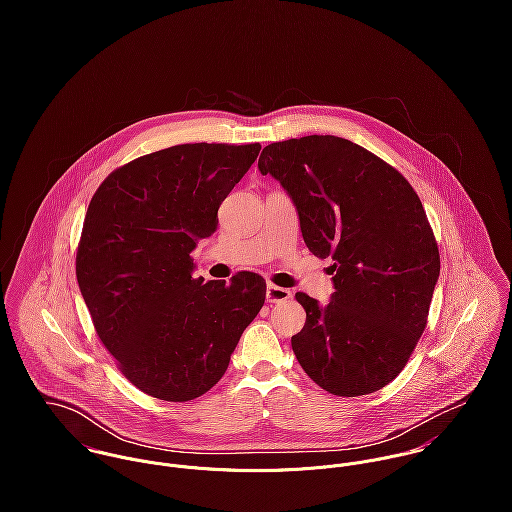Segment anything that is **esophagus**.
Masks as SVG:
<instances>
[{
	"label": "esophagus",
	"mask_w": 512,
	"mask_h": 512,
	"mask_svg": "<svg viewBox=\"0 0 512 512\" xmlns=\"http://www.w3.org/2000/svg\"><path fill=\"white\" fill-rule=\"evenodd\" d=\"M290 297H292V292L286 290V288H280V286H274V284H268V288H266L268 303H282V301H288Z\"/></svg>",
	"instance_id": "34e87169"
}]
</instances>
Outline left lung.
Instances as JSON below:
<instances>
[{
	"mask_svg": "<svg viewBox=\"0 0 512 512\" xmlns=\"http://www.w3.org/2000/svg\"><path fill=\"white\" fill-rule=\"evenodd\" d=\"M258 169L292 197L309 252L333 260L325 307L295 293L307 313L292 337L297 363L337 396L384 388L416 349L439 278L420 197L392 165L335 136L270 144Z\"/></svg>",
	"mask_w": 512,
	"mask_h": 512,
	"instance_id": "8db88e82",
	"label": "left lung"
}]
</instances>
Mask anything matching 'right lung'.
<instances>
[{
  "mask_svg": "<svg viewBox=\"0 0 512 512\" xmlns=\"http://www.w3.org/2000/svg\"><path fill=\"white\" fill-rule=\"evenodd\" d=\"M260 144H181L114 169L96 189L76 250V280L94 329L122 374L153 398L187 402L226 372L266 280L193 278L197 240Z\"/></svg>",
  "mask_w": 512,
  "mask_h": 512,
  "instance_id": "obj_1",
  "label": "right lung"
}]
</instances>
